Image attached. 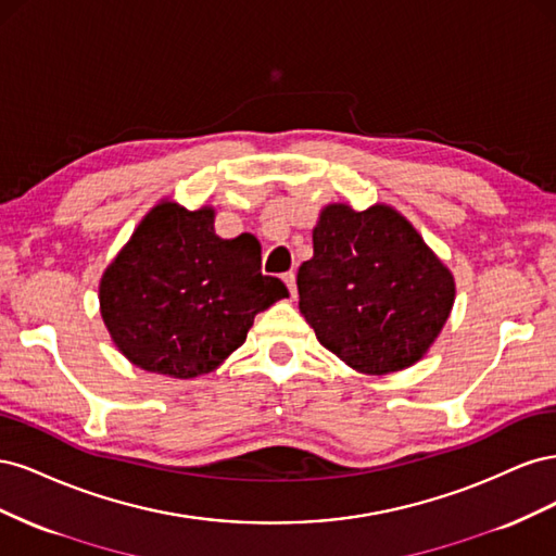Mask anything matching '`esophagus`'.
<instances>
[{"instance_id": "34e87169", "label": "esophagus", "mask_w": 556, "mask_h": 556, "mask_svg": "<svg viewBox=\"0 0 556 556\" xmlns=\"http://www.w3.org/2000/svg\"><path fill=\"white\" fill-rule=\"evenodd\" d=\"M282 280H285V285H288V290H290V294H292V299L296 296V274L294 271H288L282 276Z\"/></svg>"}]
</instances>
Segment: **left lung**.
<instances>
[{
    "mask_svg": "<svg viewBox=\"0 0 556 556\" xmlns=\"http://www.w3.org/2000/svg\"><path fill=\"white\" fill-rule=\"evenodd\" d=\"M299 311L317 341L359 374L387 376L427 355L450 317L454 278L399 211L329 204L299 266Z\"/></svg>",
    "mask_w": 556,
    "mask_h": 556,
    "instance_id": "left-lung-1",
    "label": "left lung"
}]
</instances>
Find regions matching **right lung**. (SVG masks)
Segmentation results:
<instances>
[{
  "label": "right lung",
  "instance_id": "obj_1",
  "mask_svg": "<svg viewBox=\"0 0 556 556\" xmlns=\"http://www.w3.org/2000/svg\"><path fill=\"white\" fill-rule=\"evenodd\" d=\"M213 220L211 206L162 201L99 282L111 339L143 371L211 374L245 343L255 315L288 296L282 280L262 274L260 241L220 239Z\"/></svg>",
  "mask_w": 556,
  "mask_h": 556
}]
</instances>
